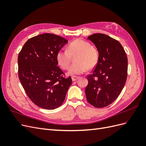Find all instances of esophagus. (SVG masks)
<instances>
[{
    "label": "esophagus",
    "mask_w": 146,
    "mask_h": 146,
    "mask_svg": "<svg viewBox=\"0 0 146 146\" xmlns=\"http://www.w3.org/2000/svg\"><path fill=\"white\" fill-rule=\"evenodd\" d=\"M78 78H79V77H77V76H73V77H72V80L73 82L76 81L77 79H78Z\"/></svg>",
    "instance_id": "esophagus-1"
}]
</instances>
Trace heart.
I'll return each instance as SVG.
<instances>
[{"label":"heart","mask_w":146,"mask_h":146,"mask_svg":"<svg viewBox=\"0 0 146 146\" xmlns=\"http://www.w3.org/2000/svg\"><path fill=\"white\" fill-rule=\"evenodd\" d=\"M76 64L72 65L68 70L70 76H77L92 69L96 66L99 60V52L91 46V44L82 39H77L69 43L68 49L60 50L57 53L56 59L59 65L64 69L69 68L72 56L77 55Z\"/></svg>","instance_id":"obj_1"}]
</instances>
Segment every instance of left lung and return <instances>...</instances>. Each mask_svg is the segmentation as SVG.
Returning a JSON list of instances; mask_svg holds the SVG:
<instances>
[{"instance_id": "obj_1", "label": "left lung", "mask_w": 146, "mask_h": 146, "mask_svg": "<svg viewBox=\"0 0 146 146\" xmlns=\"http://www.w3.org/2000/svg\"><path fill=\"white\" fill-rule=\"evenodd\" d=\"M88 39L98 49L99 60L92 74L87 76L86 99L94 107L104 108L117 98L125 85L127 57L120 42L108 35L95 33Z\"/></svg>"}]
</instances>
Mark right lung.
Here are the masks:
<instances>
[{
	"mask_svg": "<svg viewBox=\"0 0 146 146\" xmlns=\"http://www.w3.org/2000/svg\"><path fill=\"white\" fill-rule=\"evenodd\" d=\"M68 41L58 35L44 33L29 39L17 58L21 85L30 99L38 107L54 110L63 104L72 84L63 77L57 53Z\"/></svg>",
	"mask_w": 146,
	"mask_h": 146,
	"instance_id": "obj_1",
	"label": "right lung"
}]
</instances>
